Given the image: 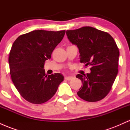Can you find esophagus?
I'll return each mask as SVG.
<instances>
[{"mask_svg": "<svg viewBox=\"0 0 130 130\" xmlns=\"http://www.w3.org/2000/svg\"><path fill=\"white\" fill-rule=\"evenodd\" d=\"M71 79H72V77H71V76H65V79H66V80H71Z\"/></svg>", "mask_w": 130, "mask_h": 130, "instance_id": "obj_1", "label": "esophagus"}]
</instances>
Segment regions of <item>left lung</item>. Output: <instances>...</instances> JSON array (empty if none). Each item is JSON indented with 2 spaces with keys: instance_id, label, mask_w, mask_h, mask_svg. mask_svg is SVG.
<instances>
[{
  "instance_id": "8db88e82",
  "label": "left lung",
  "mask_w": 130,
  "mask_h": 130,
  "mask_svg": "<svg viewBox=\"0 0 130 130\" xmlns=\"http://www.w3.org/2000/svg\"><path fill=\"white\" fill-rule=\"evenodd\" d=\"M66 33L70 42L79 48L80 63L90 66V73L76 76L83 83L77 95L89 102L103 99L118 73L119 50L116 41L108 33L92 27Z\"/></svg>"
}]
</instances>
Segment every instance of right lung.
I'll list each match as a JSON object with an SVG mask.
<instances>
[{
    "instance_id": "add662e5",
    "label": "right lung",
    "mask_w": 130,
    "mask_h": 130,
    "mask_svg": "<svg viewBox=\"0 0 130 130\" xmlns=\"http://www.w3.org/2000/svg\"><path fill=\"white\" fill-rule=\"evenodd\" d=\"M65 30H37L20 35L13 43L8 62L11 80L21 95L33 104L50 100L63 80L60 73L45 74V61L63 39Z\"/></svg>"
}]
</instances>
